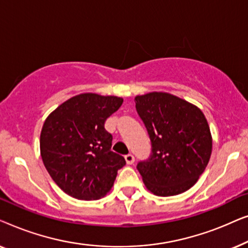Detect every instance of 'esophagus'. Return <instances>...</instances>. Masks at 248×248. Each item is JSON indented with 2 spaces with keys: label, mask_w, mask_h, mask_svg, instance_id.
<instances>
[{
  "label": "esophagus",
  "mask_w": 248,
  "mask_h": 248,
  "mask_svg": "<svg viewBox=\"0 0 248 248\" xmlns=\"http://www.w3.org/2000/svg\"><path fill=\"white\" fill-rule=\"evenodd\" d=\"M125 160H126L127 165H132L134 162V155L132 154H128L125 155Z\"/></svg>",
  "instance_id": "1"
}]
</instances>
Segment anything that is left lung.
<instances>
[{
	"label": "left lung",
	"mask_w": 248,
	"mask_h": 248,
	"mask_svg": "<svg viewBox=\"0 0 248 248\" xmlns=\"http://www.w3.org/2000/svg\"><path fill=\"white\" fill-rule=\"evenodd\" d=\"M134 100L151 141L150 157L137 166L144 185L158 196L187 191L211 157L212 137L204 114L167 93H150Z\"/></svg>",
	"instance_id": "left-lung-1"
}]
</instances>
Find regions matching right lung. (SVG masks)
Segmentation results:
<instances>
[{
  "label": "right lung",
  "mask_w": 248,
  "mask_h": 248,
  "mask_svg": "<svg viewBox=\"0 0 248 248\" xmlns=\"http://www.w3.org/2000/svg\"><path fill=\"white\" fill-rule=\"evenodd\" d=\"M123 98L81 93L64 101L46 118L40 155L57 186L79 200H98L110 191L126 161L111 151L113 137L105 122Z\"/></svg>",
  "instance_id": "obj_1"
}]
</instances>
